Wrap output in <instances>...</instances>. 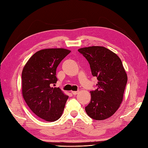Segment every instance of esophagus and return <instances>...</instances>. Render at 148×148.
I'll return each instance as SVG.
<instances>
[{
    "label": "esophagus",
    "mask_w": 148,
    "mask_h": 148,
    "mask_svg": "<svg viewBox=\"0 0 148 148\" xmlns=\"http://www.w3.org/2000/svg\"><path fill=\"white\" fill-rule=\"evenodd\" d=\"M78 93H79V92H78V91H72V93L74 95H77Z\"/></svg>",
    "instance_id": "obj_1"
}]
</instances>
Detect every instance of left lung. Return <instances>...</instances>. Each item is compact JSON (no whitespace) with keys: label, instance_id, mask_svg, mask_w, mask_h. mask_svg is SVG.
Instances as JSON below:
<instances>
[{"label":"left lung","instance_id":"8db88e82","mask_svg":"<svg viewBox=\"0 0 148 148\" xmlns=\"http://www.w3.org/2000/svg\"><path fill=\"white\" fill-rule=\"evenodd\" d=\"M90 64L98 83L91 91V101L85 107L90 118L103 120L114 114L123 97L127 75L118 56L105 47L90 46L78 49Z\"/></svg>","mask_w":148,"mask_h":148}]
</instances>
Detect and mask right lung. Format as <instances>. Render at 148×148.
I'll return each mask as SVG.
<instances>
[{"instance_id": "obj_1", "label": "right lung", "mask_w": 148, "mask_h": 148, "mask_svg": "<svg viewBox=\"0 0 148 148\" xmlns=\"http://www.w3.org/2000/svg\"><path fill=\"white\" fill-rule=\"evenodd\" d=\"M71 53L63 48L40 50L34 54L22 71V94L32 111L47 121H55L62 116L69 98L59 88L56 68Z\"/></svg>"}]
</instances>
